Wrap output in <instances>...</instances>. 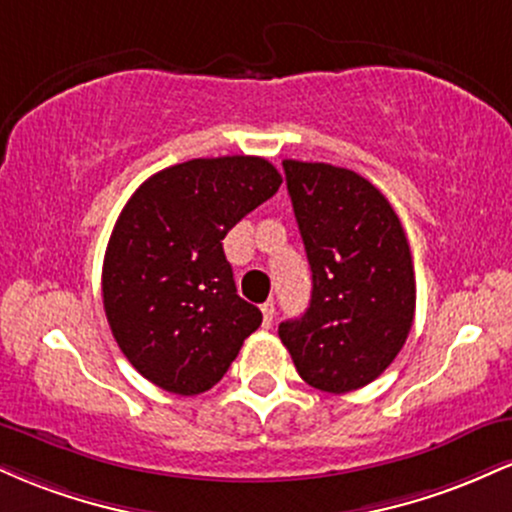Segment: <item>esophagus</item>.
I'll return each instance as SVG.
<instances>
[{
	"label": "esophagus",
	"mask_w": 512,
	"mask_h": 512,
	"mask_svg": "<svg viewBox=\"0 0 512 512\" xmlns=\"http://www.w3.org/2000/svg\"><path fill=\"white\" fill-rule=\"evenodd\" d=\"M274 313H276V308H274L272 301H267V303L262 305V325H264V327H272Z\"/></svg>",
	"instance_id": "1"
}]
</instances>
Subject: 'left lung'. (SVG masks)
<instances>
[{
	"mask_svg": "<svg viewBox=\"0 0 512 512\" xmlns=\"http://www.w3.org/2000/svg\"><path fill=\"white\" fill-rule=\"evenodd\" d=\"M284 173L313 296L279 337L305 383L342 395L373 383L407 342L416 308L409 243L383 192L354 170L286 158Z\"/></svg>",
	"mask_w": 512,
	"mask_h": 512,
	"instance_id": "1",
	"label": "left lung"
}]
</instances>
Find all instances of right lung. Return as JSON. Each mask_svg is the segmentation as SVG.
<instances>
[{"mask_svg": "<svg viewBox=\"0 0 512 512\" xmlns=\"http://www.w3.org/2000/svg\"><path fill=\"white\" fill-rule=\"evenodd\" d=\"M260 156L192 158L151 175L129 197L103 260L113 337L146 380L199 395L223 378L262 325L236 291L223 238L279 190Z\"/></svg>", "mask_w": 512, "mask_h": 512, "instance_id": "obj_1", "label": "right lung"}]
</instances>
